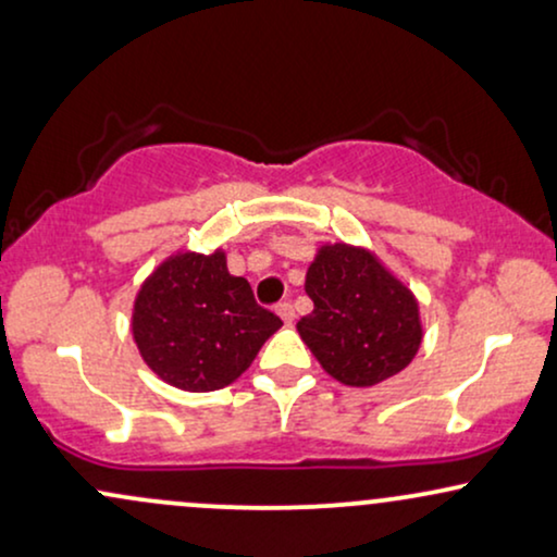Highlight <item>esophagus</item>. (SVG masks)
I'll return each instance as SVG.
<instances>
[{"mask_svg": "<svg viewBox=\"0 0 557 557\" xmlns=\"http://www.w3.org/2000/svg\"><path fill=\"white\" fill-rule=\"evenodd\" d=\"M280 314V319H283L285 324H290L293 319H296V311H293V304H287V300H283V304H277V309H274Z\"/></svg>", "mask_w": 557, "mask_h": 557, "instance_id": "esophagus-1", "label": "esophagus"}]
</instances>
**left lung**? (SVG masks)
Wrapping results in <instances>:
<instances>
[{
	"mask_svg": "<svg viewBox=\"0 0 557 557\" xmlns=\"http://www.w3.org/2000/svg\"><path fill=\"white\" fill-rule=\"evenodd\" d=\"M306 293L314 311L300 319L298 335L343 385L372 387L417 356L424 335L417 298L367 248H319Z\"/></svg>",
	"mask_w": 557,
	"mask_h": 557,
	"instance_id": "left-lung-1",
	"label": "left lung"
}]
</instances>
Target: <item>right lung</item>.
Listing matches in <instances>:
<instances>
[{
	"label": "right lung",
	"instance_id": "right-lung-1",
	"mask_svg": "<svg viewBox=\"0 0 557 557\" xmlns=\"http://www.w3.org/2000/svg\"><path fill=\"white\" fill-rule=\"evenodd\" d=\"M280 327V317L257 304L248 280L227 272L222 251L162 261L133 306V337L144 361L188 393L238 380Z\"/></svg>",
	"mask_w": 557,
	"mask_h": 557
}]
</instances>
